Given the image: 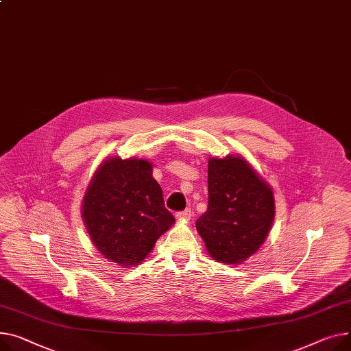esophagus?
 <instances>
[{
	"mask_svg": "<svg viewBox=\"0 0 351 351\" xmlns=\"http://www.w3.org/2000/svg\"><path fill=\"white\" fill-rule=\"evenodd\" d=\"M176 217H178L179 220H191V217H192V210H191V208H186V210H183V212H178V213H176Z\"/></svg>",
	"mask_w": 351,
	"mask_h": 351,
	"instance_id": "esophagus-1",
	"label": "esophagus"
}]
</instances>
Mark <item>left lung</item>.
I'll return each instance as SVG.
<instances>
[{
  "mask_svg": "<svg viewBox=\"0 0 351 351\" xmlns=\"http://www.w3.org/2000/svg\"><path fill=\"white\" fill-rule=\"evenodd\" d=\"M208 206L196 228L208 254L237 264L261 247L274 220L269 186L240 156L208 160Z\"/></svg>",
  "mask_w": 351,
  "mask_h": 351,
  "instance_id": "obj_1",
  "label": "left lung"
}]
</instances>
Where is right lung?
<instances>
[{
  "mask_svg": "<svg viewBox=\"0 0 351 351\" xmlns=\"http://www.w3.org/2000/svg\"><path fill=\"white\" fill-rule=\"evenodd\" d=\"M83 220L99 251L123 267L141 263L175 221L151 163L120 158L101 163L93 178Z\"/></svg>",
  "mask_w": 351,
  "mask_h": 351,
  "instance_id": "add662e5",
  "label": "right lung"
}]
</instances>
